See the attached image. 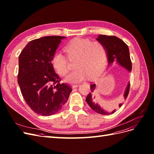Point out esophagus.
I'll return each mask as SVG.
<instances>
[{"label": "esophagus", "instance_id": "34e87169", "mask_svg": "<svg viewBox=\"0 0 154 154\" xmlns=\"http://www.w3.org/2000/svg\"><path fill=\"white\" fill-rule=\"evenodd\" d=\"M78 86H79V84H73V85H72V88H75V87H77Z\"/></svg>", "mask_w": 154, "mask_h": 154}]
</instances>
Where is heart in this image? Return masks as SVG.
Returning a JSON list of instances; mask_svg holds the SVG:
<instances>
[{
	"label": "heart",
	"instance_id": "heart-1",
	"mask_svg": "<svg viewBox=\"0 0 154 154\" xmlns=\"http://www.w3.org/2000/svg\"><path fill=\"white\" fill-rule=\"evenodd\" d=\"M70 60H76V69L68 76L66 80L76 83L85 80L90 76H98L105 67L106 54L104 45L98 41L77 38L71 41L65 48ZM51 63L58 74L66 76L69 72L67 59L60 52L55 53Z\"/></svg>",
	"mask_w": 154,
	"mask_h": 154
}]
</instances>
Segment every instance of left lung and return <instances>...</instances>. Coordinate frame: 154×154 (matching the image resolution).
<instances>
[{"label": "left lung", "instance_id": "1", "mask_svg": "<svg viewBox=\"0 0 154 154\" xmlns=\"http://www.w3.org/2000/svg\"><path fill=\"white\" fill-rule=\"evenodd\" d=\"M97 40L99 41L104 45L107 54V58L109 60V65L117 62L119 65L127 69L128 71L132 70V62L130 57V53L128 45L124 42L115 36H107L100 35L97 37ZM96 88V84L92 83L91 84V92L88 93L86 97L87 103L90 106L91 108L95 111L96 112L108 115L113 114L115 110L112 112L108 113L105 112L97 103V99L94 96V90ZM130 90V83H128L124 94L125 99H127ZM123 103H120L119 106L121 107Z\"/></svg>", "mask_w": 154, "mask_h": 154}]
</instances>
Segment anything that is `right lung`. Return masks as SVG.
Returning a JSON list of instances; mask_svg holds the SVG:
<instances>
[{
	"instance_id": "1",
	"label": "right lung",
	"mask_w": 154,
	"mask_h": 154,
	"mask_svg": "<svg viewBox=\"0 0 154 154\" xmlns=\"http://www.w3.org/2000/svg\"><path fill=\"white\" fill-rule=\"evenodd\" d=\"M48 36L30 41L18 58V83L26 103L39 115L54 114L67 101L71 87L61 83L51 63L58 46L64 38Z\"/></svg>"
}]
</instances>
